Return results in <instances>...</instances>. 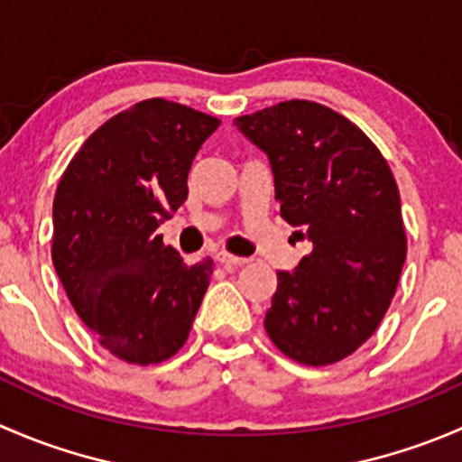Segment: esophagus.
<instances>
[{"label": "esophagus", "instance_id": "esophagus-1", "mask_svg": "<svg viewBox=\"0 0 462 462\" xmlns=\"http://www.w3.org/2000/svg\"><path fill=\"white\" fill-rule=\"evenodd\" d=\"M217 259L221 261L223 265H245L250 261L245 257H235V254H230V253H218Z\"/></svg>", "mask_w": 462, "mask_h": 462}]
</instances>
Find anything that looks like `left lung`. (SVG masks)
<instances>
[{"mask_svg": "<svg viewBox=\"0 0 462 462\" xmlns=\"http://www.w3.org/2000/svg\"><path fill=\"white\" fill-rule=\"evenodd\" d=\"M235 125L268 156L279 214L313 244L292 273H277L265 330L300 365L344 360L375 333L407 259L391 167L360 127L318 102H279Z\"/></svg>", "mask_w": 462, "mask_h": 462, "instance_id": "1", "label": "left lung"}]
</instances>
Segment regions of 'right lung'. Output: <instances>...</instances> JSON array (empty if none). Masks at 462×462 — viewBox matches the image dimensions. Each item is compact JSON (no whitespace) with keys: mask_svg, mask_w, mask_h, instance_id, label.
Segmentation results:
<instances>
[{"mask_svg":"<svg viewBox=\"0 0 462 462\" xmlns=\"http://www.w3.org/2000/svg\"><path fill=\"white\" fill-rule=\"evenodd\" d=\"M221 120L152 97L106 120L60 179L53 201L55 273L97 342L129 365L180 351L212 259L183 263L158 226L188 199V174Z\"/></svg>","mask_w":462,"mask_h":462,"instance_id":"1","label":"right lung"}]
</instances>
